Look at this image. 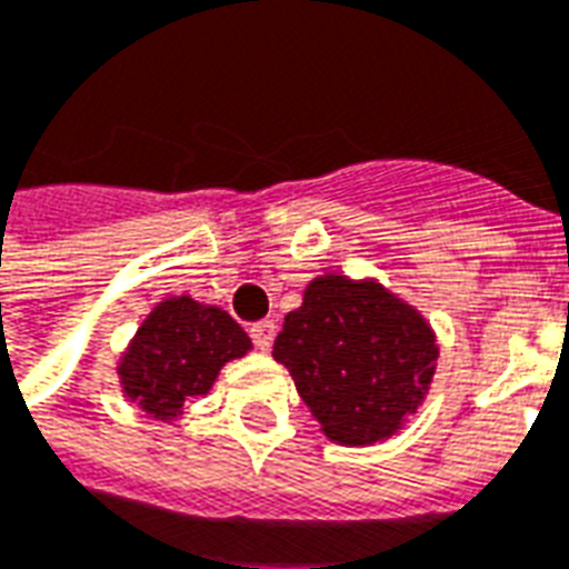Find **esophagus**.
Returning a JSON list of instances; mask_svg holds the SVG:
<instances>
[{
  "instance_id": "34e87169",
  "label": "esophagus",
  "mask_w": 569,
  "mask_h": 569,
  "mask_svg": "<svg viewBox=\"0 0 569 569\" xmlns=\"http://www.w3.org/2000/svg\"><path fill=\"white\" fill-rule=\"evenodd\" d=\"M274 333H277L274 319L256 322L253 328H250V337H253V346L259 349V352H268V349H271V342H274Z\"/></svg>"
}]
</instances>
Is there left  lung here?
I'll use <instances>...</instances> for the list:
<instances>
[{
	"instance_id": "1",
	"label": "left lung",
	"mask_w": 569,
	"mask_h": 569,
	"mask_svg": "<svg viewBox=\"0 0 569 569\" xmlns=\"http://www.w3.org/2000/svg\"><path fill=\"white\" fill-rule=\"evenodd\" d=\"M274 361L328 439L367 448L397 436L420 409L439 342L427 319L379 280L322 274L286 316Z\"/></svg>"
}]
</instances>
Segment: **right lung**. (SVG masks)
<instances>
[{
  "label": "right lung",
  "instance_id": "right-lung-1",
  "mask_svg": "<svg viewBox=\"0 0 569 569\" xmlns=\"http://www.w3.org/2000/svg\"><path fill=\"white\" fill-rule=\"evenodd\" d=\"M250 349L253 342L227 310L172 295L142 319L116 372L124 400L160 423H172L184 402L206 397L223 363Z\"/></svg>",
  "mask_w": 569,
  "mask_h": 569
}]
</instances>
